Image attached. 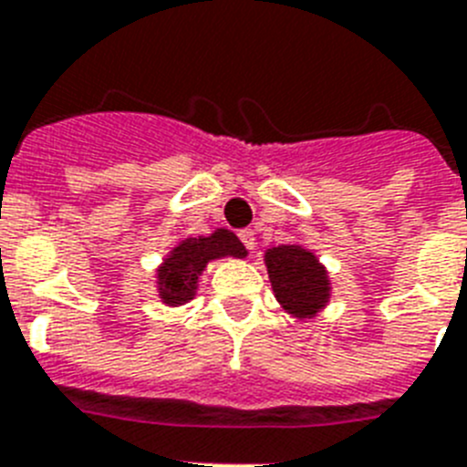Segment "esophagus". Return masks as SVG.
<instances>
[{"label": "esophagus", "instance_id": "esophagus-1", "mask_svg": "<svg viewBox=\"0 0 467 467\" xmlns=\"http://www.w3.org/2000/svg\"><path fill=\"white\" fill-rule=\"evenodd\" d=\"M239 239H242V244H244L246 249L254 251V246H256V237H254V230H239Z\"/></svg>", "mask_w": 467, "mask_h": 467}]
</instances>
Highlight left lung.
Returning <instances> with one entry per match:
<instances>
[{
    "mask_svg": "<svg viewBox=\"0 0 467 467\" xmlns=\"http://www.w3.org/2000/svg\"><path fill=\"white\" fill-rule=\"evenodd\" d=\"M265 267L275 298L298 319H310L329 303L331 286L327 267L301 244H282L265 251Z\"/></svg>",
    "mask_w": 467,
    "mask_h": 467,
    "instance_id": "left-lung-1",
    "label": "left lung"
}]
</instances>
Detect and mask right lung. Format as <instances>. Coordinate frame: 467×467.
Returning a JSON list of instances; mask_svg holds the SVG:
<instances>
[{"label": "right lung", "mask_w": 467, "mask_h": 467, "mask_svg": "<svg viewBox=\"0 0 467 467\" xmlns=\"http://www.w3.org/2000/svg\"><path fill=\"white\" fill-rule=\"evenodd\" d=\"M225 256H246L244 244L230 230L221 228L209 237H188L178 242L157 270V291H160L161 303L176 307L192 301L206 263Z\"/></svg>", "instance_id": "1"}]
</instances>
